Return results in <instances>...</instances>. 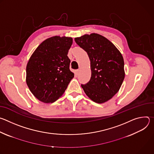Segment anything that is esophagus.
Returning a JSON list of instances; mask_svg holds the SVG:
<instances>
[{"label":"esophagus","instance_id":"esophagus-1","mask_svg":"<svg viewBox=\"0 0 154 154\" xmlns=\"http://www.w3.org/2000/svg\"><path fill=\"white\" fill-rule=\"evenodd\" d=\"M79 72H80V70H79V69H77V70L75 71V74H76V75H79Z\"/></svg>","mask_w":154,"mask_h":154}]
</instances>
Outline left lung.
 I'll return each mask as SVG.
<instances>
[{
    "instance_id": "left-lung-1",
    "label": "left lung",
    "mask_w": 154,
    "mask_h": 154,
    "mask_svg": "<svg viewBox=\"0 0 154 154\" xmlns=\"http://www.w3.org/2000/svg\"><path fill=\"white\" fill-rule=\"evenodd\" d=\"M74 40L90 60L91 77L82 88L94 102H107L119 91L125 77L121 53L110 41L97 33L85 34Z\"/></svg>"
}]
</instances>
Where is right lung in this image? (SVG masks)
<instances>
[{
  "label": "right lung",
  "instance_id": "obj_1",
  "mask_svg": "<svg viewBox=\"0 0 154 154\" xmlns=\"http://www.w3.org/2000/svg\"><path fill=\"white\" fill-rule=\"evenodd\" d=\"M72 44L71 37L54 36L42 41L31 55L26 67V83L39 101H56L74 78L67 56Z\"/></svg>",
  "mask_w": 154,
  "mask_h": 154
}]
</instances>
